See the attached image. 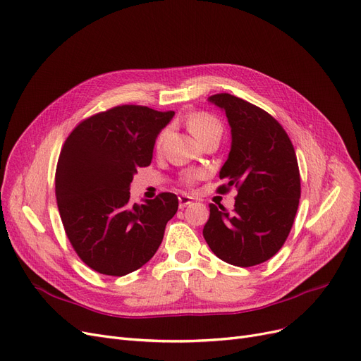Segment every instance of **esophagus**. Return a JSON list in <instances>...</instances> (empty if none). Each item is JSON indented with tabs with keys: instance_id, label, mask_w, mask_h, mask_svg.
<instances>
[{
	"instance_id": "34e87169",
	"label": "esophagus",
	"mask_w": 361,
	"mask_h": 361,
	"mask_svg": "<svg viewBox=\"0 0 361 361\" xmlns=\"http://www.w3.org/2000/svg\"><path fill=\"white\" fill-rule=\"evenodd\" d=\"M194 201V198L192 197H190V195H179V209H185V207H188L191 203Z\"/></svg>"
}]
</instances>
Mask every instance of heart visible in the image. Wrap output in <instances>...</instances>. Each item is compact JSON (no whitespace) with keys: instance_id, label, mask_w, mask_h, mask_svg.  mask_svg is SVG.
I'll list each match as a JSON object with an SVG mask.
<instances>
[{"instance_id":"b5f03b06","label":"heart","mask_w":361,"mask_h":361,"mask_svg":"<svg viewBox=\"0 0 361 361\" xmlns=\"http://www.w3.org/2000/svg\"><path fill=\"white\" fill-rule=\"evenodd\" d=\"M186 126H188L190 132L200 140L203 142L206 137H209L210 135L222 133V126L219 123L218 118H214L213 115H210L209 112H192L188 118H186ZM166 136V132H161L157 137V147L161 145V142ZM201 178V173L200 171H188L185 173L182 180L185 185L192 186L198 179Z\"/></svg>"}]
</instances>
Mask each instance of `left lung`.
Segmentation results:
<instances>
[{
    "label": "left lung",
    "mask_w": 361,
    "mask_h": 361,
    "mask_svg": "<svg viewBox=\"0 0 361 361\" xmlns=\"http://www.w3.org/2000/svg\"><path fill=\"white\" fill-rule=\"evenodd\" d=\"M231 126L233 143L221 169L219 194L237 188L235 206L209 204L203 235L212 252L235 267L271 259L289 237L300 198L296 152L283 126L264 111L229 93L210 96Z\"/></svg>",
    "instance_id": "obj_1"
}]
</instances>
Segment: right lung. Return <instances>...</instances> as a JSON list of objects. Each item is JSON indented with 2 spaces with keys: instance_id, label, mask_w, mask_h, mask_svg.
Masks as SVG:
<instances>
[{
  "instance_id": "obj_1",
  "label": "right lung",
  "mask_w": 361,
  "mask_h": 361,
  "mask_svg": "<svg viewBox=\"0 0 361 361\" xmlns=\"http://www.w3.org/2000/svg\"><path fill=\"white\" fill-rule=\"evenodd\" d=\"M173 111L120 105L82 120L69 133L56 167V200L72 249L89 268L121 277L160 247L178 197L158 194L130 204V182L152 160L154 143Z\"/></svg>"
}]
</instances>
